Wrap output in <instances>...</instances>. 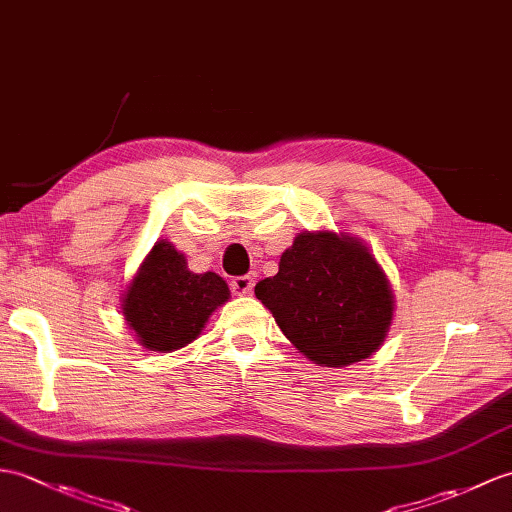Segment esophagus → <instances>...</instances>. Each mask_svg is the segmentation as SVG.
Masks as SVG:
<instances>
[{"mask_svg":"<svg viewBox=\"0 0 512 512\" xmlns=\"http://www.w3.org/2000/svg\"><path fill=\"white\" fill-rule=\"evenodd\" d=\"M253 285H255V279H253V277H248V275L235 277V279L231 281V290H233L237 296H246V294L253 292Z\"/></svg>","mask_w":512,"mask_h":512,"instance_id":"esophagus-1","label":"esophagus"}]
</instances>
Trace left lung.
I'll list each match as a JSON object with an SVG mask.
<instances>
[{
	"instance_id": "1",
	"label": "left lung",
	"mask_w": 512,
	"mask_h": 512,
	"mask_svg": "<svg viewBox=\"0 0 512 512\" xmlns=\"http://www.w3.org/2000/svg\"><path fill=\"white\" fill-rule=\"evenodd\" d=\"M283 336L318 366H349L382 347L395 296L358 237L299 233L279 272L255 285Z\"/></svg>"
}]
</instances>
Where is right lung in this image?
<instances>
[{"mask_svg":"<svg viewBox=\"0 0 512 512\" xmlns=\"http://www.w3.org/2000/svg\"><path fill=\"white\" fill-rule=\"evenodd\" d=\"M229 296V285L220 275H196L187 268L185 255L161 240L130 281L122 314L141 347L170 353L196 340L209 316Z\"/></svg>","mask_w":512,"mask_h":512,"instance_id":"obj_1","label":"right lung"}]
</instances>
